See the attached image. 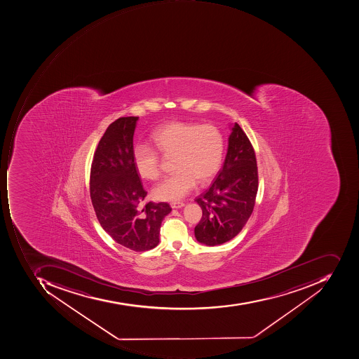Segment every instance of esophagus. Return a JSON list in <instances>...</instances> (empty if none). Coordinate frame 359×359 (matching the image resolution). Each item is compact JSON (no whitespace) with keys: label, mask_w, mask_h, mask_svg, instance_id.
<instances>
[{"label":"esophagus","mask_w":359,"mask_h":359,"mask_svg":"<svg viewBox=\"0 0 359 359\" xmlns=\"http://www.w3.org/2000/svg\"><path fill=\"white\" fill-rule=\"evenodd\" d=\"M170 206H171V208L178 209V208H181V207L184 206V203H183V202L171 203Z\"/></svg>","instance_id":"esophagus-1"}]
</instances>
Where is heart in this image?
<instances>
[{
	"label": "heart",
	"instance_id": "1",
	"mask_svg": "<svg viewBox=\"0 0 359 359\" xmlns=\"http://www.w3.org/2000/svg\"><path fill=\"white\" fill-rule=\"evenodd\" d=\"M151 141L155 150L143 144L137 146L133 160L139 176L157 180L161 176L160 155L157 152L165 157L172 156L174 174L153 190L154 196L161 201H178L196 183L207 184L222 165L224 137L215 125L171 121L154 129Z\"/></svg>",
	"mask_w": 359,
	"mask_h": 359
}]
</instances>
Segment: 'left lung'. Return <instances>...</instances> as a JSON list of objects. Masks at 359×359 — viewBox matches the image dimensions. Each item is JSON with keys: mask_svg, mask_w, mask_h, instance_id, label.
Returning <instances> with one entry per match:
<instances>
[{"mask_svg": "<svg viewBox=\"0 0 359 359\" xmlns=\"http://www.w3.org/2000/svg\"><path fill=\"white\" fill-rule=\"evenodd\" d=\"M258 183L256 153L244 130L235 123L222 169L210 188L195 199L203 210L194 229L197 241L216 246L234 238L250 218Z\"/></svg>", "mask_w": 359, "mask_h": 359, "instance_id": "left-lung-1", "label": "left lung"}]
</instances>
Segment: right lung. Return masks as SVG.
Segmentation results:
<instances>
[{
  "label": "right lung",
  "instance_id": "obj_1",
  "mask_svg": "<svg viewBox=\"0 0 359 359\" xmlns=\"http://www.w3.org/2000/svg\"><path fill=\"white\" fill-rule=\"evenodd\" d=\"M137 121L120 117L109 125L93 157L89 192L103 230L117 244L142 252L160 243L161 224L171 208L167 203L141 206L147 191L133 160Z\"/></svg>",
  "mask_w": 359,
  "mask_h": 359
}]
</instances>
